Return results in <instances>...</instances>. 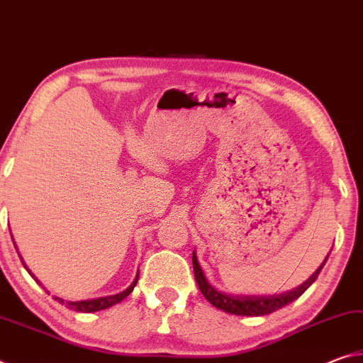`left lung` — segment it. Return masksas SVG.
<instances>
[{
    "instance_id": "8db88e82",
    "label": "left lung",
    "mask_w": 363,
    "mask_h": 363,
    "mask_svg": "<svg viewBox=\"0 0 363 363\" xmlns=\"http://www.w3.org/2000/svg\"><path fill=\"white\" fill-rule=\"evenodd\" d=\"M325 261H327V257H325ZM192 262H194V275H195L196 284H199L200 291L203 293V296L210 301L214 307H218V309L224 312H229V314L250 315V317L272 314V312L280 309V307L293 303L294 299H298L301 294L307 290V288L314 284L325 264L323 262L322 266L315 270L314 275H311L309 280H306L303 285H299L298 288H294V290L288 293L272 294V296H232V294L218 291L216 288H213L210 284H208L203 272H201L200 264L196 261L195 253L192 256Z\"/></svg>"
}]
</instances>
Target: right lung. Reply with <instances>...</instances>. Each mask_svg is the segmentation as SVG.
<instances>
[{
  "mask_svg": "<svg viewBox=\"0 0 363 363\" xmlns=\"http://www.w3.org/2000/svg\"><path fill=\"white\" fill-rule=\"evenodd\" d=\"M23 262V261H22ZM23 267L27 269L26 264H23ZM28 270V269H27ZM28 274L32 275V272L28 270ZM33 277V275H32ZM138 279H139V274L136 275V279H134L133 284L126 288L125 291H121L118 294H113V296H106V298H97V299H89V301H64L62 298H54L56 301H59L60 304H64L65 307H69L72 311H77V312H97V311H102V309H107V307L113 306V304H118L120 301L125 299L128 294H130L134 286L138 284ZM36 280V279H35ZM38 281V280H36Z\"/></svg>",
  "mask_w": 363,
  "mask_h": 363,
  "instance_id": "obj_1",
  "label": "right lung"
}]
</instances>
